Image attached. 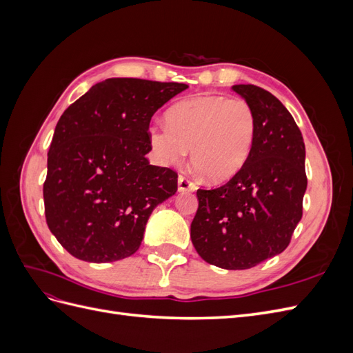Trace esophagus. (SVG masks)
Returning <instances> with one entry per match:
<instances>
[{"mask_svg": "<svg viewBox=\"0 0 353 353\" xmlns=\"http://www.w3.org/2000/svg\"><path fill=\"white\" fill-rule=\"evenodd\" d=\"M178 190L179 191H194L196 184L190 178H187L185 175H179L178 176Z\"/></svg>", "mask_w": 353, "mask_h": 353, "instance_id": "obj_1", "label": "esophagus"}]
</instances>
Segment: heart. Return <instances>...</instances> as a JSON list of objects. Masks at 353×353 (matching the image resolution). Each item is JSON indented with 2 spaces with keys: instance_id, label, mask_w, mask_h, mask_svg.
Returning <instances> with one entry per match:
<instances>
[{
  "instance_id": "obj_1",
  "label": "heart",
  "mask_w": 353,
  "mask_h": 353,
  "mask_svg": "<svg viewBox=\"0 0 353 353\" xmlns=\"http://www.w3.org/2000/svg\"><path fill=\"white\" fill-rule=\"evenodd\" d=\"M166 125L148 128L152 148L166 165L191 159L212 183L237 175L248 162L256 135V114L248 100L199 95L174 104Z\"/></svg>"
}]
</instances>
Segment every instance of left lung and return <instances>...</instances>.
Instances as JSON below:
<instances>
[{
    "label": "left lung",
    "instance_id": "obj_1",
    "mask_svg": "<svg viewBox=\"0 0 353 353\" xmlns=\"http://www.w3.org/2000/svg\"><path fill=\"white\" fill-rule=\"evenodd\" d=\"M256 114L248 162L227 184L197 190L191 241L203 261L249 270L285 250L302 219L305 143L283 103L256 85H234Z\"/></svg>",
    "mask_w": 353,
    "mask_h": 353
}]
</instances>
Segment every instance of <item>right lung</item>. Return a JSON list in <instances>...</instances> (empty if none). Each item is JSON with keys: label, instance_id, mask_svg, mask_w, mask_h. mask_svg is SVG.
<instances>
[{"label": "right lung", "instance_id": "obj_1", "mask_svg": "<svg viewBox=\"0 0 353 353\" xmlns=\"http://www.w3.org/2000/svg\"><path fill=\"white\" fill-rule=\"evenodd\" d=\"M185 83L110 78L70 104L56 125L44 183L50 231L72 256L114 262L134 254L153 209L178 174L148 163V126Z\"/></svg>", "mask_w": 353, "mask_h": 353}]
</instances>
